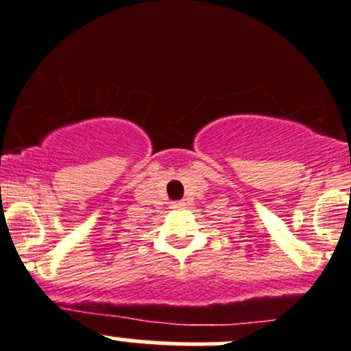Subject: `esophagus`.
I'll list each match as a JSON object with an SVG mask.
<instances>
[{
  "label": "esophagus",
  "mask_w": 351,
  "mask_h": 351,
  "mask_svg": "<svg viewBox=\"0 0 351 351\" xmlns=\"http://www.w3.org/2000/svg\"><path fill=\"white\" fill-rule=\"evenodd\" d=\"M185 205H186L185 202H175V204H173L171 207L173 208H185Z\"/></svg>",
  "instance_id": "34e87169"
}]
</instances>
